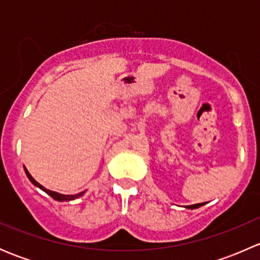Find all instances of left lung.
<instances>
[{"instance_id":"left-lung-1","label":"left lung","mask_w":260,"mask_h":260,"mask_svg":"<svg viewBox=\"0 0 260 260\" xmlns=\"http://www.w3.org/2000/svg\"><path fill=\"white\" fill-rule=\"evenodd\" d=\"M204 204H195V205H187L186 206V209H198L200 208V206H203Z\"/></svg>"}]
</instances>
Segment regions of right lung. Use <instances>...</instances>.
I'll list each match as a JSON object with an SVG mask.
<instances>
[{
	"instance_id": "obj_1",
	"label": "right lung",
	"mask_w": 260,
	"mask_h": 260,
	"mask_svg": "<svg viewBox=\"0 0 260 260\" xmlns=\"http://www.w3.org/2000/svg\"><path fill=\"white\" fill-rule=\"evenodd\" d=\"M23 169H25L26 176L28 177V180H30L31 182H32L34 185L36 186V187H39V188H41V190H43V191H45V192L48 193V195L51 196V198L54 199V200H56V201H70V200H75V199L80 198V196H81V195H84V192H85V191H83V192L77 193V195H62V193H59V192H55V191L48 190V188H45V187H44L43 185H40V183H39L38 181H36L35 179H34L32 176H31L30 172H28L27 170H26V167H23Z\"/></svg>"
}]
</instances>
